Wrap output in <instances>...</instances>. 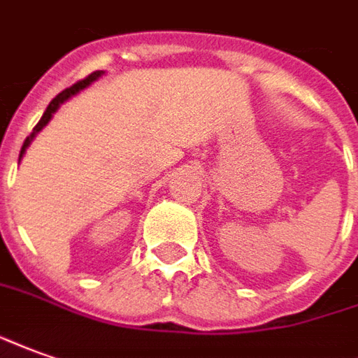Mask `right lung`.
Wrapping results in <instances>:
<instances>
[{
  "label": "right lung",
  "mask_w": 358,
  "mask_h": 358,
  "mask_svg": "<svg viewBox=\"0 0 358 358\" xmlns=\"http://www.w3.org/2000/svg\"><path fill=\"white\" fill-rule=\"evenodd\" d=\"M101 75H102V71H94V73H91V75H89V77H85L83 81H77V83L71 85L69 89H66V91L59 92V94H57L56 99H54V101L50 102L48 108H46V112L42 114V118H40L38 124L34 126V129H32L31 136H29V137H27V139H24V143H22V147H21V155H19V162H21L22 155H24V151H27V147H29V145L32 143V139L36 137V134H38L40 129H42V127L46 126V124H48L50 120H52V116H54V112H56V110L59 108V104H64V102H66L67 99H71L73 94H77V92H79V91H83L85 87H89V85H91L92 81H96V79H99Z\"/></svg>",
  "instance_id": "right-lung-1"
}]
</instances>
